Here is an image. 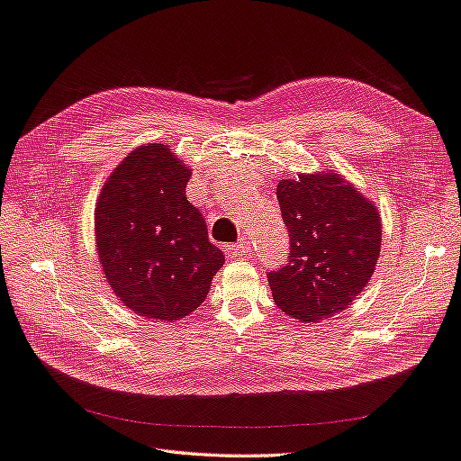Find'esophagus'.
<instances>
[{
  "label": "esophagus",
  "instance_id": "1",
  "mask_svg": "<svg viewBox=\"0 0 461 461\" xmlns=\"http://www.w3.org/2000/svg\"><path fill=\"white\" fill-rule=\"evenodd\" d=\"M248 250H250V242H248L246 239H242L240 242H236V244H230V246L227 248V252H229L232 258L244 256Z\"/></svg>",
  "mask_w": 461,
  "mask_h": 461
}]
</instances>
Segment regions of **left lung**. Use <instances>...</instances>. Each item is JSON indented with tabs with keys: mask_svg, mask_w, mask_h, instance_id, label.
I'll list each match as a JSON object with an SVG mask.
<instances>
[{
	"mask_svg": "<svg viewBox=\"0 0 461 461\" xmlns=\"http://www.w3.org/2000/svg\"><path fill=\"white\" fill-rule=\"evenodd\" d=\"M289 261L267 273L273 301L298 321L341 312L366 287L380 256L375 203L335 172L298 174L277 184Z\"/></svg>",
	"mask_w": 461,
	"mask_h": 461,
	"instance_id": "left-lung-1",
	"label": "left lung"
}]
</instances>
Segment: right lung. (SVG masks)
Masks as SVG:
<instances>
[{
    "instance_id": "1",
    "label": "right lung",
    "mask_w": 461,
    "mask_h": 461,
    "mask_svg": "<svg viewBox=\"0 0 461 461\" xmlns=\"http://www.w3.org/2000/svg\"><path fill=\"white\" fill-rule=\"evenodd\" d=\"M190 168L163 143L135 149L104 182L95 236L104 277L131 312L176 321L209 293L225 256L185 197Z\"/></svg>"
}]
</instances>
